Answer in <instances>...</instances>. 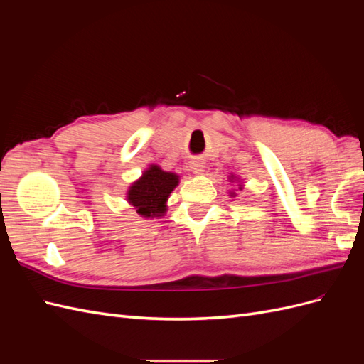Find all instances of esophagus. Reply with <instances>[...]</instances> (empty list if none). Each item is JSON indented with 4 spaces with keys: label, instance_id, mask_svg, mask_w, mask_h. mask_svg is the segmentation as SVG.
<instances>
[{
    "label": "esophagus",
    "instance_id": "esophagus-1",
    "mask_svg": "<svg viewBox=\"0 0 364 364\" xmlns=\"http://www.w3.org/2000/svg\"><path fill=\"white\" fill-rule=\"evenodd\" d=\"M203 168H205V165H203L202 161H193V162H191V171H193L194 174H202V173H203Z\"/></svg>",
    "mask_w": 364,
    "mask_h": 364
}]
</instances>
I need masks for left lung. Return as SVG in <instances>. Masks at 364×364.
Returning <instances> with one entry per match:
<instances>
[{
	"label": "left lung",
	"mask_w": 364,
	"mask_h": 364,
	"mask_svg": "<svg viewBox=\"0 0 364 364\" xmlns=\"http://www.w3.org/2000/svg\"><path fill=\"white\" fill-rule=\"evenodd\" d=\"M234 194H235V193H230V196H234Z\"/></svg>",
	"instance_id": "1"
}]
</instances>
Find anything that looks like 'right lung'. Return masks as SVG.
<instances>
[{
    "label": "right lung",
    "mask_w": 364,
    "mask_h": 364,
    "mask_svg": "<svg viewBox=\"0 0 364 364\" xmlns=\"http://www.w3.org/2000/svg\"><path fill=\"white\" fill-rule=\"evenodd\" d=\"M178 183V174L164 171L158 165H150V168L132 183L127 191V200L132 206H135L139 215L159 217L167 209L165 203Z\"/></svg>",
    "instance_id": "obj_1"
}]
</instances>
